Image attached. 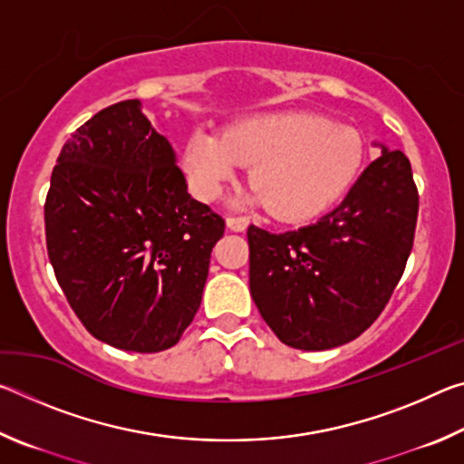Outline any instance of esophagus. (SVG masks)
Wrapping results in <instances>:
<instances>
[{
	"label": "esophagus",
	"mask_w": 464,
	"mask_h": 464,
	"mask_svg": "<svg viewBox=\"0 0 464 464\" xmlns=\"http://www.w3.org/2000/svg\"><path fill=\"white\" fill-rule=\"evenodd\" d=\"M227 227H229L231 231H246L247 225H249V218L247 217H227Z\"/></svg>",
	"instance_id": "1"
}]
</instances>
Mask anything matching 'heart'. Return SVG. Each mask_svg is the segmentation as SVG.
Listing matches in <instances>:
<instances>
[{
	"label": "heart",
	"instance_id": "obj_1",
	"mask_svg": "<svg viewBox=\"0 0 464 464\" xmlns=\"http://www.w3.org/2000/svg\"><path fill=\"white\" fill-rule=\"evenodd\" d=\"M362 140L311 112H260L235 121L218 137L198 129L188 137L182 168L192 194L215 200L243 163L256 186L235 204H268L280 221H303L327 208L356 176Z\"/></svg>",
	"mask_w": 464,
	"mask_h": 464
}]
</instances>
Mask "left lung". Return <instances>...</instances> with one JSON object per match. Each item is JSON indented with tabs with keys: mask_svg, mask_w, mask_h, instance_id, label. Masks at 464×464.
Masks as SVG:
<instances>
[{
	"mask_svg": "<svg viewBox=\"0 0 464 464\" xmlns=\"http://www.w3.org/2000/svg\"><path fill=\"white\" fill-rule=\"evenodd\" d=\"M418 208L410 160L382 147L317 223L286 233L249 225L251 298L278 340L329 350L366 332L403 276Z\"/></svg>",
	"mask_w": 464,
	"mask_h": 464,
	"instance_id": "1",
	"label": "left lung"
}]
</instances>
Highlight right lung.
Here are the masks:
<instances>
[{"label": "right lung", "mask_w": 464, "mask_h": 464, "mask_svg": "<svg viewBox=\"0 0 464 464\" xmlns=\"http://www.w3.org/2000/svg\"><path fill=\"white\" fill-rule=\"evenodd\" d=\"M46 251L83 327L119 350L176 345L200 307L223 217L188 194L169 140L139 100L63 145L44 202Z\"/></svg>", "instance_id": "right-lung-1"}]
</instances>
